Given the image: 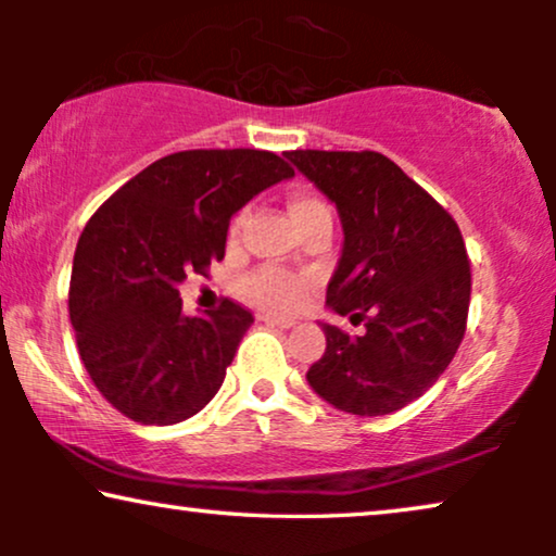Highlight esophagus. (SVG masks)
Masks as SVG:
<instances>
[{
  "instance_id": "obj_1",
  "label": "esophagus",
  "mask_w": 556,
  "mask_h": 556,
  "mask_svg": "<svg viewBox=\"0 0 556 556\" xmlns=\"http://www.w3.org/2000/svg\"><path fill=\"white\" fill-rule=\"evenodd\" d=\"M263 321L268 324V326H278V329H293V321H288V318H276V316H270V314H265L263 316Z\"/></svg>"
}]
</instances>
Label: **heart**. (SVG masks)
<instances>
[{
	"label": "heart",
	"mask_w": 556,
	"mask_h": 556,
	"mask_svg": "<svg viewBox=\"0 0 556 556\" xmlns=\"http://www.w3.org/2000/svg\"><path fill=\"white\" fill-rule=\"evenodd\" d=\"M288 210H291V217L293 223L299 225V230L303 225H308L311 219L331 217L329 204L308 192L293 194L291 202H288ZM242 223H245V215H238L232 219V240L240 235ZM242 291H245V295L255 303V306L270 311V314H293V311H299L303 306V301H306L308 280L278 268H261L250 273L245 283H242Z\"/></svg>",
	"instance_id": "heart-1"
}]
</instances>
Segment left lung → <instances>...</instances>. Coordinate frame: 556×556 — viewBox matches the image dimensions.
I'll return each instance as SVG.
<instances>
[{"label": "left lung", "mask_w": 556, "mask_h": 556, "mask_svg": "<svg viewBox=\"0 0 556 556\" xmlns=\"http://www.w3.org/2000/svg\"><path fill=\"white\" fill-rule=\"evenodd\" d=\"M337 204L344 248L326 303L362 337L321 324L326 352L306 371L329 405L390 415L438 382L468 321L470 261L445 207L379 151H286Z\"/></svg>", "instance_id": "8db88e82"}]
</instances>
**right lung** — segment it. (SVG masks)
Segmentation results:
<instances>
[{"instance_id": "add662e5", "label": "right lung", "mask_w": 556, "mask_h": 556, "mask_svg": "<svg viewBox=\"0 0 556 556\" xmlns=\"http://www.w3.org/2000/svg\"><path fill=\"white\" fill-rule=\"evenodd\" d=\"M288 177L291 164L273 151H177L88 219L67 308L90 379L128 420L181 422L223 387L253 314L223 299L204 318L185 316L177 286L187 273L207 276L235 212Z\"/></svg>"}]
</instances>
